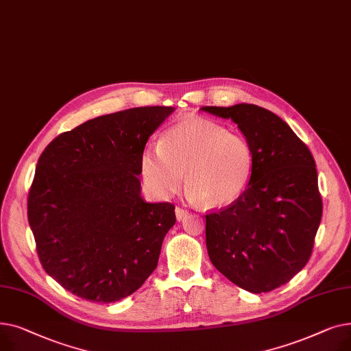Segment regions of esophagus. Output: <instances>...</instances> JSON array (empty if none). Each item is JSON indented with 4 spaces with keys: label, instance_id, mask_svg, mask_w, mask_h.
<instances>
[{
    "label": "esophagus",
    "instance_id": "34e87169",
    "mask_svg": "<svg viewBox=\"0 0 351 351\" xmlns=\"http://www.w3.org/2000/svg\"><path fill=\"white\" fill-rule=\"evenodd\" d=\"M175 212H176V219L179 220V222H180V220H183V219H185L188 215H189V212L186 210V209H183V208H176L175 209Z\"/></svg>",
    "mask_w": 351,
    "mask_h": 351
}]
</instances>
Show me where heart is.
<instances>
[{"instance_id": "heart-1", "label": "heart", "mask_w": 351, "mask_h": 351, "mask_svg": "<svg viewBox=\"0 0 351 351\" xmlns=\"http://www.w3.org/2000/svg\"><path fill=\"white\" fill-rule=\"evenodd\" d=\"M250 141L204 118H188L166 129L159 146L141 155L145 185L160 199L180 189L182 173L192 199L206 209L233 205L249 188L254 172Z\"/></svg>"}]
</instances>
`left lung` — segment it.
Wrapping results in <instances>:
<instances>
[{"label": "left lung", "mask_w": 351, "mask_h": 351, "mask_svg": "<svg viewBox=\"0 0 351 351\" xmlns=\"http://www.w3.org/2000/svg\"><path fill=\"white\" fill-rule=\"evenodd\" d=\"M202 110L237 123L256 159L241 199L206 215L209 259L236 286L271 291L298 274L313 252L323 213L315 158L282 118L262 106Z\"/></svg>", "instance_id": "left-lung-1"}]
</instances>
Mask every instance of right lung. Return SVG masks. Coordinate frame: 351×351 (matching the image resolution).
<instances>
[{
  "instance_id": "obj_1",
  "label": "right lung",
  "mask_w": 351,
  "mask_h": 351,
  "mask_svg": "<svg viewBox=\"0 0 351 351\" xmlns=\"http://www.w3.org/2000/svg\"><path fill=\"white\" fill-rule=\"evenodd\" d=\"M172 106L119 110L55 138L28 193V222L44 270L89 302L131 296L158 266L175 225L169 202L141 197V155Z\"/></svg>"
}]
</instances>
